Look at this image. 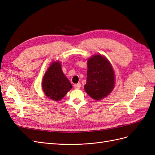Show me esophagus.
<instances>
[{
  "mask_svg": "<svg viewBox=\"0 0 155 155\" xmlns=\"http://www.w3.org/2000/svg\"><path fill=\"white\" fill-rule=\"evenodd\" d=\"M74 88H76V89H79V88L81 87V83H77V84H75L74 85Z\"/></svg>",
  "mask_w": 155,
  "mask_h": 155,
  "instance_id": "1",
  "label": "esophagus"
}]
</instances>
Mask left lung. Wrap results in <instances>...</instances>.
Masks as SVG:
<instances>
[{"label": "left lung", "instance_id": "left-lung-1", "mask_svg": "<svg viewBox=\"0 0 155 155\" xmlns=\"http://www.w3.org/2000/svg\"><path fill=\"white\" fill-rule=\"evenodd\" d=\"M85 92L94 100H101L113 90L115 83L114 70L107 59L101 55L92 56L87 61Z\"/></svg>", "mask_w": 155, "mask_h": 155}]
</instances>
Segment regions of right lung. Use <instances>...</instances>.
I'll return each mask as SVG.
<instances>
[{"instance_id": "right-lung-1", "label": "right lung", "mask_w": 155, "mask_h": 155, "mask_svg": "<svg viewBox=\"0 0 155 155\" xmlns=\"http://www.w3.org/2000/svg\"><path fill=\"white\" fill-rule=\"evenodd\" d=\"M72 88L64 76L59 61H54L46 72L42 81L45 94L51 100L59 101Z\"/></svg>"}]
</instances>
